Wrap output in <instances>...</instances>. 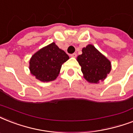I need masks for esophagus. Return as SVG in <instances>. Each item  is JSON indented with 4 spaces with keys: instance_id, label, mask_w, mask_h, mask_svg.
<instances>
[{
    "instance_id": "34e87169",
    "label": "esophagus",
    "mask_w": 133,
    "mask_h": 133,
    "mask_svg": "<svg viewBox=\"0 0 133 133\" xmlns=\"http://www.w3.org/2000/svg\"><path fill=\"white\" fill-rule=\"evenodd\" d=\"M70 56H72V57H76V56H77V53H73V54H70Z\"/></svg>"
}]
</instances>
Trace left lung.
I'll use <instances>...</instances> for the list:
<instances>
[{
	"label": "left lung",
	"mask_w": 133,
	"mask_h": 133,
	"mask_svg": "<svg viewBox=\"0 0 133 133\" xmlns=\"http://www.w3.org/2000/svg\"><path fill=\"white\" fill-rule=\"evenodd\" d=\"M85 79L90 83L103 81L111 70V63L92 45L83 48L82 54L77 57Z\"/></svg>",
	"instance_id": "1"
}]
</instances>
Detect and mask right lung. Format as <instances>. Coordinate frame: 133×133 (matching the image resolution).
Listing matches in <instances>:
<instances>
[{"label": "right lung", "mask_w": 133, "mask_h": 133, "mask_svg": "<svg viewBox=\"0 0 133 133\" xmlns=\"http://www.w3.org/2000/svg\"><path fill=\"white\" fill-rule=\"evenodd\" d=\"M68 59V55L52 43L32 56L30 70L40 81H53L59 74L63 63Z\"/></svg>", "instance_id": "obj_1"}]
</instances>
